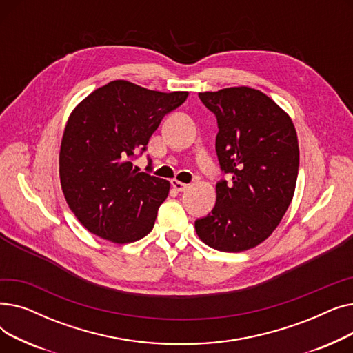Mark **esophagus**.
Listing matches in <instances>:
<instances>
[{"label":"esophagus","mask_w":353,"mask_h":353,"mask_svg":"<svg viewBox=\"0 0 353 353\" xmlns=\"http://www.w3.org/2000/svg\"><path fill=\"white\" fill-rule=\"evenodd\" d=\"M172 188H173L176 192H186V190L189 189V184L181 183V181L173 179V180H172Z\"/></svg>","instance_id":"1"}]
</instances>
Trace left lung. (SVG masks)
<instances>
[{
	"label": "left lung",
	"instance_id": "8db88e82",
	"mask_svg": "<svg viewBox=\"0 0 353 353\" xmlns=\"http://www.w3.org/2000/svg\"><path fill=\"white\" fill-rule=\"evenodd\" d=\"M199 97L216 114V153L232 181L216 184V205L196 220V233L216 250L245 252L265 242L290 205L298 134L286 111L259 90L228 87Z\"/></svg>",
	"mask_w": 353,
	"mask_h": 353
}]
</instances>
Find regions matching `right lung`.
<instances>
[{"label":"right lung","instance_id":"obj_1","mask_svg":"<svg viewBox=\"0 0 353 353\" xmlns=\"http://www.w3.org/2000/svg\"><path fill=\"white\" fill-rule=\"evenodd\" d=\"M188 91L161 92L114 80L81 100L67 120L60 183L74 216L92 234L133 243L152 232L170 183L130 161Z\"/></svg>","mask_w":353,"mask_h":353}]
</instances>
